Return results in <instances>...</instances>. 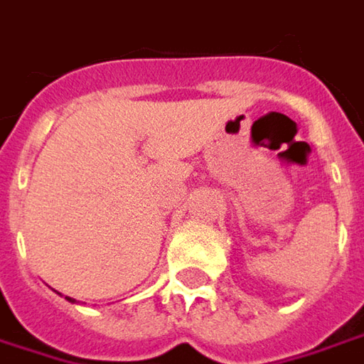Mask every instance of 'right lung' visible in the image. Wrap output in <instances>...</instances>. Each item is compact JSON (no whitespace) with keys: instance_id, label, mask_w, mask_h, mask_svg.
Masks as SVG:
<instances>
[{"instance_id":"obj_1","label":"right lung","mask_w":364,"mask_h":364,"mask_svg":"<svg viewBox=\"0 0 364 364\" xmlns=\"http://www.w3.org/2000/svg\"><path fill=\"white\" fill-rule=\"evenodd\" d=\"M68 300H70V301H75V300H73V298H68Z\"/></svg>"}]
</instances>
